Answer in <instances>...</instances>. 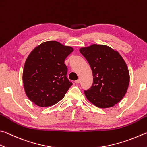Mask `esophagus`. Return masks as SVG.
<instances>
[{"mask_svg":"<svg viewBox=\"0 0 147 147\" xmlns=\"http://www.w3.org/2000/svg\"><path fill=\"white\" fill-rule=\"evenodd\" d=\"M80 82H81V80H80V79H77V81H75V82H76V84H79V83H80Z\"/></svg>","mask_w":147,"mask_h":147,"instance_id":"esophagus-1","label":"esophagus"}]
</instances>
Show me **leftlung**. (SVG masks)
Instances as JSON below:
<instances>
[{
    "label": "left lung",
    "mask_w": 147,
    "mask_h": 147,
    "mask_svg": "<svg viewBox=\"0 0 147 147\" xmlns=\"http://www.w3.org/2000/svg\"><path fill=\"white\" fill-rule=\"evenodd\" d=\"M80 52L93 73V84L84 91L88 100L96 107L114 106L125 96L130 76L125 61L117 51L104 45L93 44Z\"/></svg>",
    "instance_id": "left-lung-1"
}]
</instances>
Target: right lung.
Returning a JSON list of instances; mask_svg holds the SVG:
<instances>
[{
	"instance_id": "right-lung-1",
	"label": "right lung",
	"mask_w": 147,
	"mask_h": 147,
	"mask_svg": "<svg viewBox=\"0 0 147 147\" xmlns=\"http://www.w3.org/2000/svg\"><path fill=\"white\" fill-rule=\"evenodd\" d=\"M73 51L71 47L49 41L30 52L25 63L23 83L27 97L33 103L48 107L64 98L72 85L66 77L65 60Z\"/></svg>"
}]
</instances>
